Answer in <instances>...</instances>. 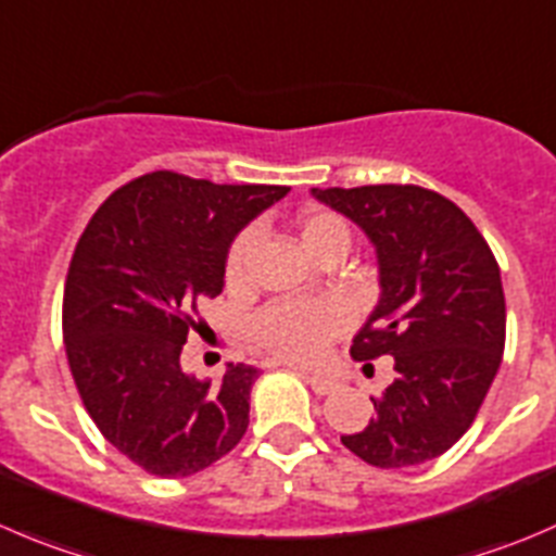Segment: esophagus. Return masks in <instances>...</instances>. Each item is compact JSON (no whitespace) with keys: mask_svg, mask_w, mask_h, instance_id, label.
I'll list each match as a JSON object with an SVG mask.
<instances>
[{"mask_svg":"<svg viewBox=\"0 0 556 556\" xmlns=\"http://www.w3.org/2000/svg\"><path fill=\"white\" fill-rule=\"evenodd\" d=\"M304 380L309 382L312 391L320 393V396H326V393H331L333 388H337V380H333L331 375H320V371H306Z\"/></svg>","mask_w":556,"mask_h":556,"instance_id":"esophagus-1","label":"esophagus"}]
</instances>
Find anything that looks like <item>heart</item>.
I'll use <instances>...</instances> for the list:
<instances>
[{
	"instance_id": "1",
	"label": "heart",
	"mask_w": 556,
	"mask_h": 556,
	"mask_svg": "<svg viewBox=\"0 0 556 556\" xmlns=\"http://www.w3.org/2000/svg\"><path fill=\"white\" fill-rule=\"evenodd\" d=\"M301 247L309 257H320L326 252L344 250L350 247V228L344 219L328 212H309L299 219ZM255 233L244 230L233 241L228 255V282H244L247 266H250ZM342 306L331 301H301V304H274L263 309L252 320V339L261 344L274 358L290 361V364H312L328 350L331 339L344 328Z\"/></svg>"
}]
</instances>
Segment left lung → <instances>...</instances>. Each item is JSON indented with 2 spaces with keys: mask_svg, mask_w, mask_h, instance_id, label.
Masks as SVG:
<instances>
[{
  "mask_svg": "<svg viewBox=\"0 0 556 556\" xmlns=\"http://www.w3.org/2000/svg\"><path fill=\"white\" fill-rule=\"evenodd\" d=\"M309 192L375 247L380 299L350 355H391L396 371L386 393L371 396L375 418L344 434V448L382 470L438 459L472 427L503 361L497 261L470 217L424 187Z\"/></svg>",
  "mask_w": 556,
  "mask_h": 556,
  "instance_id": "1",
  "label": "left lung"
}]
</instances>
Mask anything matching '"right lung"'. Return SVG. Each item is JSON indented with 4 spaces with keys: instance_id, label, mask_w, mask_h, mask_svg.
Listing matches in <instances>:
<instances>
[{
    "instance_id": "add662e5",
    "label": "right lung",
    "mask_w": 556,
    "mask_h": 556,
    "mask_svg": "<svg viewBox=\"0 0 556 556\" xmlns=\"http://www.w3.org/2000/svg\"><path fill=\"white\" fill-rule=\"evenodd\" d=\"M290 187L212 185L157 170L94 212L64 285L70 371L102 438L160 478L206 470L250 427L261 371L228 364L223 380L181 369L201 301L225 288L236 236Z\"/></svg>"
}]
</instances>
